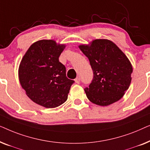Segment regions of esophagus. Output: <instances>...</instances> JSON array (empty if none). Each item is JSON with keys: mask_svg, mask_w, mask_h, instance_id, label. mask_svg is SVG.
Instances as JSON below:
<instances>
[{"mask_svg": "<svg viewBox=\"0 0 150 150\" xmlns=\"http://www.w3.org/2000/svg\"><path fill=\"white\" fill-rule=\"evenodd\" d=\"M74 81H75V83H76L79 84V83H80V78L77 77L76 79L74 80Z\"/></svg>", "mask_w": 150, "mask_h": 150, "instance_id": "1", "label": "esophagus"}]
</instances>
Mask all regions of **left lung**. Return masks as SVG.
Here are the masks:
<instances>
[{
  "instance_id": "8db88e82",
  "label": "left lung",
  "mask_w": 150,
  "mask_h": 150,
  "mask_svg": "<svg viewBox=\"0 0 150 150\" xmlns=\"http://www.w3.org/2000/svg\"><path fill=\"white\" fill-rule=\"evenodd\" d=\"M79 48L89 59L93 78L85 91L93 104L108 106L120 100L130 85L132 65L126 54L108 40H95Z\"/></svg>"
}]
</instances>
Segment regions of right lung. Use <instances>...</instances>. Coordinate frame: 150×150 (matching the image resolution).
I'll return each mask as SVG.
<instances>
[{"label":"right lung","mask_w":150,"mask_h":150,"mask_svg":"<svg viewBox=\"0 0 150 150\" xmlns=\"http://www.w3.org/2000/svg\"><path fill=\"white\" fill-rule=\"evenodd\" d=\"M65 48L52 40L38 41L20 62V85L33 102L44 107L55 108L64 103L74 83L67 79L65 65L59 61Z\"/></svg>","instance_id":"obj_1"}]
</instances>
